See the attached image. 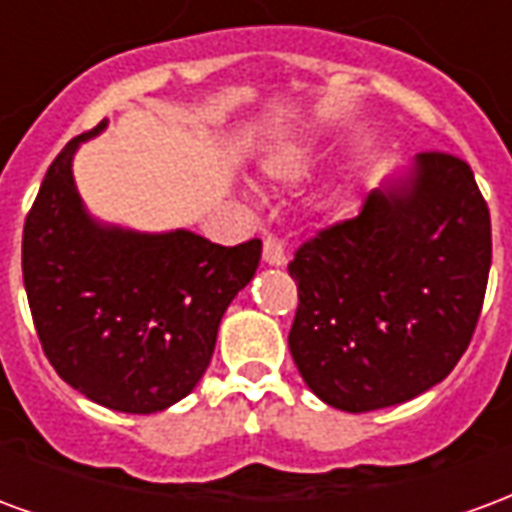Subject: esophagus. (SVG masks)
<instances>
[{
	"label": "esophagus",
	"instance_id": "34e87169",
	"mask_svg": "<svg viewBox=\"0 0 512 512\" xmlns=\"http://www.w3.org/2000/svg\"><path fill=\"white\" fill-rule=\"evenodd\" d=\"M263 260L268 266H285L288 263V252H285V244L279 241L277 235H268L263 241Z\"/></svg>",
	"mask_w": 512,
	"mask_h": 512
}]
</instances>
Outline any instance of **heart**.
I'll use <instances>...</instances> for the list:
<instances>
[{
  "label": "heart",
  "mask_w": 512,
  "mask_h": 512,
  "mask_svg": "<svg viewBox=\"0 0 512 512\" xmlns=\"http://www.w3.org/2000/svg\"><path fill=\"white\" fill-rule=\"evenodd\" d=\"M312 161H315V156L307 153V150L290 153V156H285L282 161L274 164V175H277L279 180H288V183H293V180H301L307 172H310Z\"/></svg>",
  "instance_id": "b5f03b06"
}]
</instances>
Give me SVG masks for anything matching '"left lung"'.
I'll return each mask as SVG.
<instances>
[{
	"label": "left lung",
	"mask_w": 512,
	"mask_h": 512,
	"mask_svg": "<svg viewBox=\"0 0 512 512\" xmlns=\"http://www.w3.org/2000/svg\"><path fill=\"white\" fill-rule=\"evenodd\" d=\"M491 213L472 167L441 150L406 183L321 227L288 263L299 307L288 345L323 403L362 414L450 376L483 310Z\"/></svg>",
	"instance_id": "8db88e82"
}]
</instances>
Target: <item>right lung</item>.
I'll return each instance as SVG.
<instances>
[{"label":"right lung","mask_w":512,"mask_h":512,"mask_svg":"<svg viewBox=\"0 0 512 512\" xmlns=\"http://www.w3.org/2000/svg\"><path fill=\"white\" fill-rule=\"evenodd\" d=\"M51 161L24 222L21 271L43 354L101 406L164 411L197 386L224 310L260 263V238L211 244L189 230L139 235L101 227L82 208L71 161Z\"/></svg>","instance_id":"add662e5"}]
</instances>
